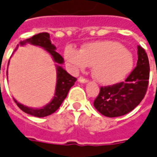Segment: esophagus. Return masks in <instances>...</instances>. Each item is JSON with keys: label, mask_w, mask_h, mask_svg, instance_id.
<instances>
[{"label": "esophagus", "mask_w": 157, "mask_h": 157, "mask_svg": "<svg viewBox=\"0 0 157 157\" xmlns=\"http://www.w3.org/2000/svg\"><path fill=\"white\" fill-rule=\"evenodd\" d=\"M78 82L80 83H87V79L83 78V77H79V78H78Z\"/></svg>", "instance_id": "1"}]
</instances>
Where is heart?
I'll use <instances>...</instances> for the list:
<instances>
[{
	"mask_svg": "<svg viewBox=\"0 0 157 157\" xmlns=\"http://www.w3.org/2000/svg\"><path fill=\"white\" fill-rule=\"evenodd\" d=\"M64 57L75 70L92 66L94 78L103 85H113L124 80L134 65L132 53L122 44L110 40L87 43L81 50L67 46Z\"/></svg>",
	"mask_w": 157,
	"mask_h": 157,
	"instance_id": "heart-1",
	"label": "heart"
}]
</instances>
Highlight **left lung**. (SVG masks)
<instances>
[{"instance_id": "left-lung-1", "label": "left lung", "mask_w": 157, "mask_h": 157, "mask_svg": "<svg viewBox=\"0 0 157 157\" xmlns=\"http://www.w3.org/2000/svg\"><path fill=\"white\" fill-rule=\"evenodd\" d=\"M150 78V64L145 51L137 46V66L124 82L101 87L94 101L96 110L105 117H119L132 112L145 95Z\"/></svg>"}]
</instances>
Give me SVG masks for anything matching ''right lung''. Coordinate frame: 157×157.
<instances>
[{
  "label": "right lung",
  "mask_w": 157,
  "mask_h": 157,
  "mask_svg": "<svg viewBox=\"0 0 157 157\" xmlns=\"http://www.w3.org/2000/svg\"><path fill=\"white\" fill-rule=\"evenodd\" d=\"M26 44H33V45L39 46V47L44 49L52 56L53 61L56 63V90H55V94H54L52 100L48 104H46L41 108H32V107H28L26 105L20 104V102H18L13 98V101H15L17 105L23 112H25V113L33 115L35 117H38V118H43V117H46L48 115L52 114L59 108L63 101H64V99L67 97V94L70 91V87L74 85L77 79L70 75L61 66V64H63L64 63V60H63V56L56 52V46L52 44V41L50 39V34L48 33H40L33 36L32 38L25 39L24 41H20V45H25ZM18 47H19V45H17L14 52L18 49ZM8 64H9V61H8Z\"/></svg>",
  "instance_id": "add662e5"
}]
</instances>
